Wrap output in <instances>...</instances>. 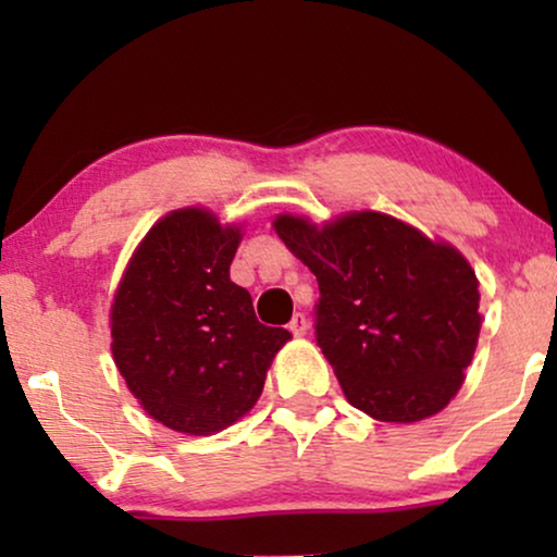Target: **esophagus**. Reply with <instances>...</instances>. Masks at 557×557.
Masks as SVG:
<instances>
[{
	"instance_id": "obj_1",
	"label": "esophagus",
	"mask_w": 557,
	"mask_h": 557,
	"mask_svg": "<svg viewBox=\"0 0 557 557\" xmlns=\"http://www.w3.org/2000/svg\"><path fill=\"white\" fill-rule=\"evenodd\" d=\"M307 330H309L307 317H304V314H294L292 322H288V332H292L294 337H304V334H307Z\"/></svg>"
}]
</instances>
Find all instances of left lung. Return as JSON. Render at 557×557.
I'll list each match as a JSON object with an SVG mask.
<instances>
[{
  "label": "left lung",
  "mask_w": 557,
  "mask_h": 557,
  "mask_svg": "<svg viewBox=\"0 0 557 557\" xmlns=\"http://www.w3.org/2000/svg\"><path fill=\"white\" fill-rule=\"evenodd\" d=\"M273 227L317 276V345L347 400L391 423L446 408L482 330L476 276L459 250L383 212L324 227L281 215Z\"/></svg>",
  "instance_id": "1"
}]
</instances>
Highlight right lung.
Here are the masks:
<instances>
[{"label": "right lung", "mask_w": 557, "mask_h": 557, "mask_svg": "<svg viewBox=\"0 0 557 557\" xmlns=\"http://www.w3.org/2000/svg\"><path fill=\"white\" fill-rule=\"evenodd\" d=\"M238 227L177 210L151 227L111 307V349L128 391L166 429L210 436L248 413L292 337L256 319L231 281Z\"/></svg>", "instance_id": "add662e5"}]
</instances>
